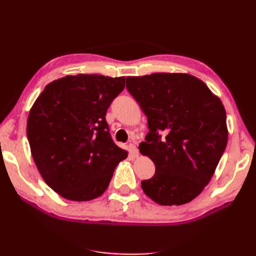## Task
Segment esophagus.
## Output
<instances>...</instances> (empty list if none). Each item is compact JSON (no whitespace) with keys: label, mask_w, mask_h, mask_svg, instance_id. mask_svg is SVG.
<instances>
[{"label":"esophagus","mask_w":256,"mask_h":256,"mask_svg":"<svg viewBox=\"0 0 256 256\" xmlns=\"http://www.w3.org/2000/svg\"><path fill=\"white\" fill-rule=\"evenodd\" d=\"M128 150H130V154L132 156V157H138V148L136 146V144H128Z\"/></svg>","instance_id":"esophagus-1"}]
</instances>
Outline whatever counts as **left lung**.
Returning a JSON list of instances; mask_svg holds the SVG:
<instances>
[{
  "mask_svg": "<svg viewBox=\"0 0 256 256\" xmlns=\"http://www.w3.org/2000/svg\"><path fill=\"white\" fill-rule=\"evenodd\" d=\"M126 88L148 118L149 132L138 149L156 166L154 175L141 182L142 190L162 206L192 201L226 149L222 100L204 82L184 73L128 76Z\"/></svg>",
  "mask_w": 256,
  "mask_h": 256,
  "instance_id": "left-lung-1",
  "label": "left lung"
}]
</instances>
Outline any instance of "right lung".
I'll list each match as a JSON object with an SVG mask.
<instances>
[{
    "mask_svg": "<svg viewBox=\"0 0 256 256\" xmlns=\"http://www.w3.org/2000/svg\"><path fill=\"white\" fill-rule=\"evenodd\" d=\"M125 78L66 76L45 86L29 112L27 138L46 184L71 201L105 192L128 152L115 144L106 122Z\"/></svg>",
    "mask_w": 256,
    "mask_h": 256,
    "instance_id": "1",
    "label": "right lung"
}]
</instances>
